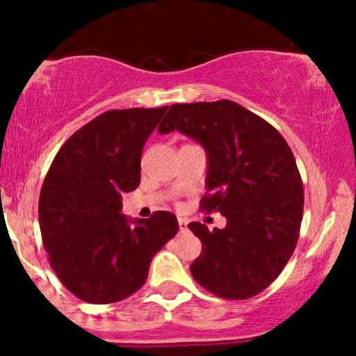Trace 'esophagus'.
I'll return each instance as SVG.
<instances>
[{
	"label": "esophagus",
	"mask_w": 356,
	"mask_h": 356,
	"mask_svg": "<svg viewBox=\"0 0 356 356\" xmlns=\"http://www.w3.org/2000/svg\"><path fill=\"white\" fill-rule=\"evenodd\" d=\"M187 220L186 219H182V218H179V227H181V231H187Z\"/></svg>",
	"instance_id": "esophagus-1"
}]
</instances>
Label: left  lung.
Here are the masks:
<instances>
[{
  "label": "left lung",
  "instance_id": "8db88e82",
  "mask_svg": "<svg viewBox=\"0 0 356 356\" xmlns=\"http://www.w3.org/2000/svg\"><path fill=\"white\" fill-rule=\"evenodd\" d=\"M177 129L207 150L201 211H219L224 229L191 222L202 252L194 280L224 300H248L280 276L300 238L305 192L295 155L264 118L231 100L174 104L159 132Z\"/></svg>",
  "mask_w": 356,
  "mask_h": 356
}]
</instances>
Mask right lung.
<instances>
[{
  "mask_svg": "<svg viewBox=\"0 0 356 356\" xmlns=\"http://www.w3.org/2000/svg\"><path fill=\"white\" fill-rule=\"evenodd\" d=\"M167 107L100 113L61 145L38 202L50 266L81 301L108 305L142 288L154 256L177 234L172 212L122 214V194L140 184V157Z\"/></svg>",
  "mask_w": 356,
  "mask_h": 356,
  "instance_id": "add662e5",
  "label": "right lung"
}]
</instances>
